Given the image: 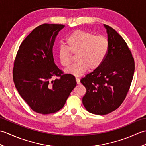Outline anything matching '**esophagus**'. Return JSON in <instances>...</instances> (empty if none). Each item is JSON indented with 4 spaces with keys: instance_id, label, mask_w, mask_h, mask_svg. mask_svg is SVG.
Masks as SVG:
<instances>
[{
    "instance_id": "obj_1",
    "label": "esophagus",
    "mask_w": 146,
    "mask_h": 146,
    "mask_svg": "<svg viewBox=\"0 0 146 146\" xmlns=\"http://www.w3.org/2000/svg\"><path fill=\"white\" fill-rule=\"evenodd\" d=\"M76 83H77V84H80V78H76Z\"/></svg>"
}]
</instances>
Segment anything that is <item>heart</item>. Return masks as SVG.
Instances as JSON below:
<instances>
[{"label": "heart", "mask_w": 146, "mask_h": 146, "mask_svg": "<svg viewBox=\"0 0 146 146\" xmlns=\"http://www.w3.org/2000/svg\"><path fill=\"white\" fill-rule=\"evenodd\" d=\"M68 48L61 46L58 54L62 66L68 67L71 64L70 51L76 54L78 63L66 70L67 73L80 76L88 70L98 69L103 63L109 49V41L105 36H95L94 34L77 30L66 39Z\"/></svg>", "instance_id": "obj_1"}]
</instances>
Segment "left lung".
<instances>
[{
    "mask_svg": "<svg viewBox=\"0 0 146 146\" xmlns=\"http://www.w3.org/2000/svg\"><path fill=\"white\" fill-rule=\"evenodd\" d=\"M109 49L98 69L80 82L86 88L83 104L90 113L104 115L115 110L126 97L134 76L135 64L127 44L112 27L104 24Z\"/></svg>",
    "mask_w": 146,
    "mask_h": 146,
    "instance_id": "obj_1",
    "label": "left lung"
}]
</instances>
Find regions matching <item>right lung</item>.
Returning <instances> with one entry per match:
<instances>
[{"mask_svg":"<svg viewBox=\"0 0 146 146\" xmlns=\"http://www.w3.org/2000/svg\"><path fill=\"white\" fill-rule=\"evenodd\" d=\"M64 27L54 24L36 27L21 43L15 57V88L37 113L49 114L61 109L76 85L75 76L58 68L52 54L56 37Z\"/></svg>","mask_w":146,"mask_h":146,"instance_id":"1","label":"right lung"}]
</instances>
